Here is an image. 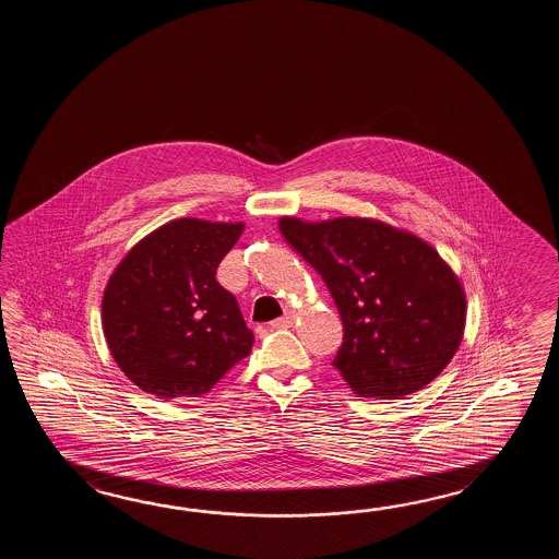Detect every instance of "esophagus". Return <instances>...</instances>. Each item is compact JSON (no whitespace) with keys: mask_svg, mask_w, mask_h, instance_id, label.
<instances>
[{"mask_svg":"<svg viewBox=\"0 0 559 559\" xmlns=\"http://www.w3.org/2000/svg\"><path fill=\"white\" fill-rule=\"evenodd\" d=\"M294 320H296V313H285L284 318H280V320L272 321V328L274 330H282V328H292L294 325Z\"/></svg>","mask_w":559,"mask_h":559,"instance_id":"esophagus-1","label":"esophagus"}]
</instances>
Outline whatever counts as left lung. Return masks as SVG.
Segmentation results:
<instances>
[{"label": "left lung", "instance_id": "left-lung-1", "mask_svg": "<svg viewBox=\"0 0 559 559\" xmlns=\"http://www.w3.org/2000/svg\"><path fill=\"white\" fill-rule=\"evenodd\" d=\"M277 224L340 309L344 344L333 368L352 392L400 400L440 376L464 340L467 306L431 243L376 217L282 215Z\"/></svg>", "mask_w": 559, "mask_h": 559}]
</instances>
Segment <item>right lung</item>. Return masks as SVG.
Listing matches in <instances>:
<instances>
[{
    "instance_id": "add662e5",
    "label": "right lung",
    "mask_w": 559,
    "mask_h": 559,
    "mask_svg": "<svg viewBox=\"0 0 559 559\" xmlns=\"http://www.w3.org/2000/svg\"><path fill=\"white\" fill-rule=\"evenodd\" d=\"M243 222L179 217L140 239L107 280L102 328L118 368L159 400L200 397L241 359L253 333L215 280Z\"/></svg>"
}]
</instances>
